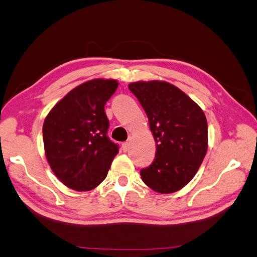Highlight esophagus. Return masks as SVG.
Wrapping results in <instances>:
<instances>
[{
  "mask_svg": "<svg viewBox=\"0 0 257 257\" xmlns=\"http://www.w3.org/2000/svg\"><path fill=\"white\" fill-rule=\"evenodd\" d=\"M129 146H130V143L129 142H125L122 144V150L123 152H128L129 150Z\"/></svg>",
  "mask_w": 257,
  "mask_h": 257,
  "instance_id": "obj_1",
  "label": "esophagus"
}]
</instances>
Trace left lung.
I'll list each match as a JSON object with an SVG mask.
<instances>
[{
    "instance_id": "8db88e82",
    "label": "left lung",
    "mask_w": 257,
    "mask_h": 257,
    "mask_svg": "<svg viewBox=\"0 0 257 257\" xmlns=\"http://www.w3.org/2000/svg\"><path fill=\"white\" fill-rule=\"evenodd\" d=\"M129 89L147 114L157 150L140 170L143 182L160 194L182 189L197 173L207 152V120L199 105L165 81H138Z\"/></svg>"
}]
</instances>
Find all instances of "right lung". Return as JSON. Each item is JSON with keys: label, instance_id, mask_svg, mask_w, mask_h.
Here are the masks:
<instances>
[{"label": "right lung", "instance_id": "right-lung-1", "mask_svg": "<svg viewBox=\"0 0 257 257\" xmlns=\"http://www.w3.org/2000/svg\"><path fill=\"white\" fill-rule=\"evenodd\" d=\"M112 79L78 85L54 105L43 123V143L52 172L67 187L87 192L107 177L119 146L107 136L104 104L117 90Z\"/></svg>", "mask_w": 257, "mask_h": 257}]
</instances>
